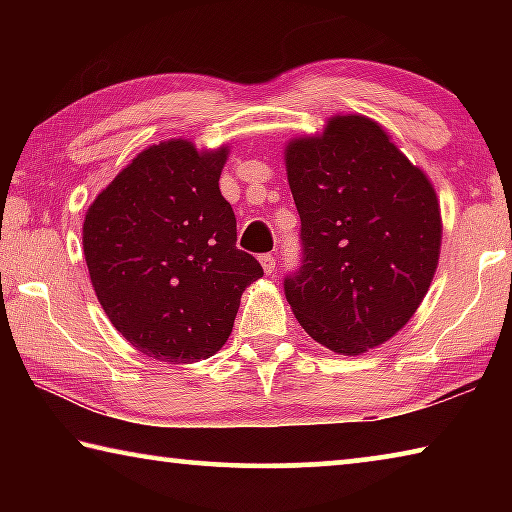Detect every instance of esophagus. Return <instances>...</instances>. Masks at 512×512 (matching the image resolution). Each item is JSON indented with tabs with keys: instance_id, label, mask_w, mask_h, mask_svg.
<instances>
[{
	"instance_id": "esophagus-1",
	"label": "esophagus",
	"mask_w": 512,
	"mask_h": 512,
	"mask_svg": "<svg viewBox=\"0 0 512 512\" xmlns=\"http://www.w3.org/2000/svg\"><path fill=\"white\" fill-rule=\"evenodd\" d=\"M259 264H262V268H264V273H266V275H271V273H275V264H277V259H275V255L266 253V255L259 257Z\"/></svg>"
}]
</instances>
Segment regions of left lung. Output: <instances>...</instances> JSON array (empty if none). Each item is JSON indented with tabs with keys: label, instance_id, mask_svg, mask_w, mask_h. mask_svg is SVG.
<instances>
[{
	"label": "left lung",
	"instance_id": "1",
	"mask_svg": "<svg viewBox=\"0 0 512 512\" xmlns=\"http://www.w3.org/2000/svg\"><path fill=\"white\" fill-rule=\"evenodd\" d=\"M284 164L305 250L284 293L311 339L357 357L393 339L427 296L443 244L436 189L366 115L293 137Z\"/></svg>",
	"mask_w": 512,
	"mask_h": 512
}]
</instances>
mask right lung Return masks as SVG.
Wrapping results in <instances>:
<instances>
[{
    "mask_svg": "<svg viewBox=\"0 0 512 512\" xmlns=\"http://www.w3.org/2000/svg\"><path fill=\"white\" fill-rule=\"evenodd\" d=\"M230 146H146L85 212L83 255L103 311L146 357L194 363L223 348L241 293L264 275L237 248L219 178Z\"/></svg>",
    "mask_w": 512,
    "mask_h": 512,
    "instance_id": "right-lung-1",
    "label": "right lung"
}]
</instances>
